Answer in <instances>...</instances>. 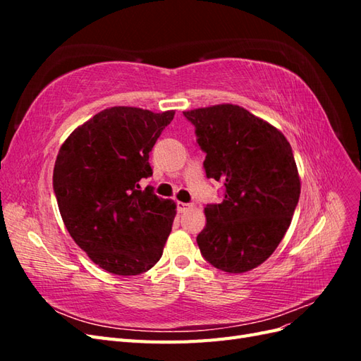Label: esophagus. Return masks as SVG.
I'll use <instances>...</instances> for the list:
<instances>
[{"instance_id": "34e87169", "label": "esophagus", "mask_w": 361, "mask_h": 361, "mask_svg": "<svg viewBox=\"0 0 361 361\" xmlns=\"http://www.w3.org/2000/svg\"><path fill=\"white\" fill-rule=\"evenodd\" d=\"M192 203H183V202H178L176 203V207H178V211L182 214V212H185V211H188V209H192Z\"/></svg>"}]
</instances>
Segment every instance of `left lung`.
Instances as JSON below:
<instances>
[{
  "label": "left lung",
  "mask_w": 361,
  "mask_h": 361,
  "mask_svg": "<svg viewBox=\"0 0 361 361\" xmlns=\"http://www.w3.org/2000/svg\"><path fill=\"white\" fill-rule=\"evenodd\" d=\"M206 154L207 179L223 182V202L206 204L197 236L202 256L239 274L274 253L300 199L292 147L279 129L244 108L224 104L185 111Z\"/></svg>",
  "instance_id": "obj_1"
}]
</instances>
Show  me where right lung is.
Returning <instances> with one entry per match:
<instances>
[{
  "instance_id": "obj_1",
  "label": "right lung",
  "mask_w": 361,
  "mask_h": 361,
  "mask_svg": "<svg viewBox=\"0 0 361 361\" xmlns=\"http://www.w3.org/2000/svg\"><path fill=\"white\" fill-rule=\"evenodd\" d=\"M174 111L113 106L76 128L54 167L52 187L73 241L102 269L138 276L162 256L176 204L154 188L149 154Z\"/></svg>"
}]
</instances>
